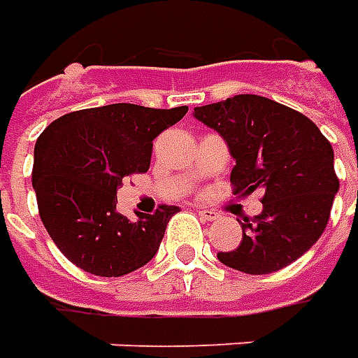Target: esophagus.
<instances>
[{
  "instance_id": "34e87169",
  "label": "esophagus",
  "mask_w": 358,
  "mask_h": 358,
  "mask_svg": "<svg viewBox=\"0 0 358 358\" xmlns=\"http://www.w3.org/2000/svg\"><path fill=\"white\" fill-rule=\"evenodd\" d=\"M197 215H199L203 221H215V219L219 217V213H217V211H213V209H199V211H197Z\"/></svg>"
}]
</instances>
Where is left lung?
<instances>
[{"mask_svg": "<svg viewBox=\"0 0 358 358\" xmlns=\"http://www.w3.org/2000/svg\"><path fill=\"white\" fill-rule=\"evenodd\" d=\"M194 118L215 129L236 161L234 194L264 192L262 213L238 221L242 242L219 252V262L250 275L296 262L322 236L339 189L329 141L304 114L257 94L197 106Z\"/></svg>", "mask_w": 358, "mask_h": 358, "instance_id": "1", "label": "left lung"}]
</instances>
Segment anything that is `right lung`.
Masks as SVG:
<instances>
[{"instance_id":"1","label":"right lung","mask_w":358,"mask_h":358,"mask_svg":"<svg viewBox=\"0 0 358 358\" xmlns=\"http://www.w3.org/2000/svg\"><path fill=\"white\" fill-rule=\"evenodd\" d=\"M137 104H108L54 120L34 145L32 187L40 219L59 252L101 277L131 273L159 252L178 207L161 205L131 222L118 213V187L129 174L147 172L153 139L186 116Z\"/></svg>"}]
</instances>
